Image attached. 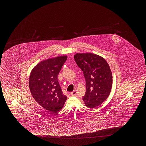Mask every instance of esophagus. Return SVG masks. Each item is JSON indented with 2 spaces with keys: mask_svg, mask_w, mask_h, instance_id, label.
I'll return each instance as SVG.
<instances>
[{
  "mask_svg": "<svg viewBox=\"0 0 146 146\" xmlns=\"http://www.w3.org/2000/svg\"><path fill=\"white\" fill-rule=\"evenodd\" d=\"M76 94H77V91H76V90H74V91H73L72 92L70 93V94L72 95V96H74Z\"/></svg>",
  "mask_w": 146,
  "mask_h": 146,
  "instance_id": "34e87169",
  "label": "esophagus"
}]
</instances>
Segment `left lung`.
I'll use <instances>...</instances> for the list:
<instances>
[{
	"label": "left lung",
	"mask_w": 146,
	"mask_h": 146,
	"mask_svg": "<svg viewBox=\"0 0 146 146\" xmlns=\"http://www.w3.org/2000/svg\"><path fill=\"white\" fill-rule=\"evenodd\" d=\"M74 58L86 79V92L82 98L84 104L96 108L111 92L113 79L110 67L103 57L93 53H76Z\"/></svg>",
	"instance_id": "1"
}]
</instances>
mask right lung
<instances>
[{"instance_id": "obj_1", "label": "right lung", "mask_w": 146, "mask_h": 146, "mask_svg": "<svg viewBox=\"0 0 146 146\" xmlns=\"http://www.w3.org/2000/svg\"><path fill=\"white\" fill-rule=\"evenodd\" d=\"M67 56H57L38 62L31 71L29 86L34 100L51 113L61 110L67 100L57 79Z\"/></svg>"}]
</instances>
